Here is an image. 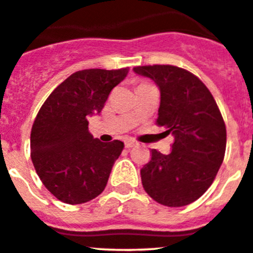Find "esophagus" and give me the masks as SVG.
<instances>
[{"instance_id":"esophagus-1","label":"esophagus","mask_w":253,"mask_h":253,"mask_svg":"<svg viewBox=\"0 0 253 253\" xmlns=\"http://www.w3.org/2000/svg\"><path fill=\"white\" fill-rule=\"evenodd\" d=\"M124 144H125V148H128V149L133 148V146H135V145H136L135 141H134V140H130V139H128V140H125V141H124Z\"/></svg>"}]
</instances>
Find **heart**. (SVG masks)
<instances>
[{
    "label": "heart",
    "instance_id": "1",
    "mask_svg": "<svg viewBox=\"0 0 253 253\" xmlns=\"http://www.w3.org/2000/svg\"><path fill=\"white\" fill-rule=\"evenodd\" d=\"M140 84H146V83H145V82H144V83H140Z\"/></svg>",
    "mask_w": 253,
    "mask_h": 253
}]
</instances>
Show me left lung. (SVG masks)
<instances>
[{
  "label": "left lung",
  "instance_id": "8db88e82",
  "mask_svg": "<svg viewBox=\"0 0 253 253\" xmlns=\"http://www.w3.org/2000/svg\"><path fill=\"white\" fill-rule=\"evenodd\" d=\"M160 88L156 125L174 135L168 155L151 149L140 170L146 194L156 203L181 208L211 186L226 150V125L208 86L191 72L169 64L134 67Z\"/></svg>",
  "mask_w": 253,
  "mask_h": 253
}]
</instances>
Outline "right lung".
Listing matches in <instances>:
<instances>
[{
	"label": "right lung",
	"mask_w": 253,
	"mask_h": 253,
	"mask_svg": "<svg viewBox=\"0 0 253 253\" xmlns=\"http://www.w3.org/2000/svg\"><path fill=\"white\" fill-rule=\"evenodd\" d=\"M128 68L83 69L69 76L41 107L31 130V159L45 189L62 203L84 204L102 194L124 144L102 143L88 130Z\"/></svg>",
	"instance_id": "1"
}]
</instances>
